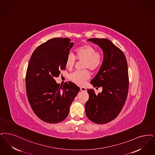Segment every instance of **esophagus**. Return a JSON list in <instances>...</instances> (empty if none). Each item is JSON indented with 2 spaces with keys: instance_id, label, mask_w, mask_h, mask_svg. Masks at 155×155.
Here are the masks:
<instances>
[{
  "instance_id": "obj_1",
  "label": "esophagus",
  "mask_w": 155,
  "mask_h": 155,
  "mask_svg": "<svg viewBox=\"0 0 155 155\" xmlns=\"http://www.w3.org/2000/svg\"><path fill=\"white\" fill-rule=\"evenodd\" d=\"M80 90L82 92H87V89L84 87H81Z\"/></svg>"
}]
</instances>
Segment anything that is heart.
I'll use <instances>...</instances> for the list:
<instances>
[{
    "label": "heart",
    "instance_id": "heart-1",
    "mask_svg": "<svg viewBox=\"0 0 155 155\" xmlns=\"http://www.w3.org/2000/svg\"><path fill=\"white\" fill-rule=\"evenodd\" d=\"M76 58L83 61L82 68H89L90 70H95L99 68L102 62V55L99 51H96L93 46L86 44L78 48L75 51ZM75 63V58L71 54H68L66 60V67L71 69ZM70 80L78 85H84L87 80L90 78V74L87 70L77 71L70 76Z\"/></svg>",
    "mask_w": 155,
    "mask_h": 155
}]
</instances>
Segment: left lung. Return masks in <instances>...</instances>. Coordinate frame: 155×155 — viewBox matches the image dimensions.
<instances>
[{
  "mask_svg": "<svg viewBox=\"0 0 155 155\" xmlns=\"http://www.w3.org/2000/svg\"><path fill=\"white\" fill-rule=\"evenodd\" d=\"M103 52V61L97 74L91 81L94 87H102L96 94L87 89L89 97L85 104L87 118L97 124H104L116 118L127 99L129 90L127 63L124 52L107 38H89Z\"/></svg>",
  "mask_w": 155,
  "mask_h": 155,
  "instance_id": "obj_1",
  "label": "left lung"
}]
</instances>
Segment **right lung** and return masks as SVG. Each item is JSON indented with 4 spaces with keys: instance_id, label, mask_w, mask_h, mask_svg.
Here are the masks:
<instances>
[{
    "instance_id": "add662e5",
    "label": "right lung",
    "mask_w": 155,
    "mask_h": 155,
    "mask_svg": "<svg viewBox=\"0 0 155 155\" xmlns=\"http://www.w3.org/2000/svg\"><path fill=\"white\" fill-rule=\"evenodd\" d=\"M68 38H54L39 45L29 60L26 74L28 99L38 118L57 124L68 116L80 87L71 82L59 86L55 80L66 68L74 44Z\"/></svg>"
}]
</instances>
